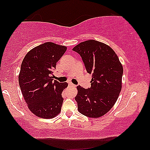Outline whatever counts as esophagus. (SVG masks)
<instances>
[{"label": "esophagus", "mask_w": 150, "mask_h": 150, "mask_svg": "<svg viewBox=\"0 0 150 150\" xmlns=\"http://www.w3.org/2000/svg\"><path fill=\"white\" fill-rule=\"evenodd\" d=\"M69 86L73 87H76V85H74V84H73V83H69Z\"/></svg>", "instance_id": "1"}]
</instances>
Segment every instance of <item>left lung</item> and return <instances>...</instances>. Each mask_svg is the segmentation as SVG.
Masks as SVG:
<instances>
[{
	"instance_id": "1",
	"label": "left lung",
	"mask_w": 150,
	"mask_h": 150,
	"mask_svg": "<svg viewBox=\"0 0 150 150\" xmlns=\"http://www.w3.org/2000/svg\"><path fill=\"white\" fill-rule=\"evenodd\" d=\"M72 50L80 54L87 73L92 74L90 88L77 86L78 110L87 117H100L111 110L119 96L122 66L110 46L95 40L81 42Z\"/></svg>"
}]
</instances>
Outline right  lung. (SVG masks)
I'll use <instances>...</instances> for the list:
<instances>
[{"mask_svg":"<svg viewBox=\"0 0 150 150\" xmlns=\"http://www.w3.org/2000/svg\"><path fill=\"white\" fill-rule=\"evenodd\" d=\"M67 50L65 46L47 42L30 50L21 64L18 82L30 110L42 118H52L60 113L62 92L67 83L53 81L56 63Z\"/></svg>","mask_w":150,"mask_h":150,"instance_id":"add662e5","label":"right lung"}]
</instances>
